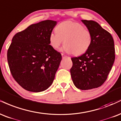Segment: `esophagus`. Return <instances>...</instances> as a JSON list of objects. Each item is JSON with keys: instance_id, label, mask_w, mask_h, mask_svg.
Wrapping results in <instances>:
<instances>
[{"instance_id": "obj_1", "label": "esophagus", "mask_w": 121, "mask_h": 121, "mask_svg": "<svg viewBox=\"0 0 121 121\" xmlns=\"http://www.w3.org/2000/svg\"><path fill=\"white\" fill-rule=\"evenodd\" d=\"M62 58H63V59H65V58H67V56L66 55H64L63 54H62Z\"/></svg>"}]
</instances>
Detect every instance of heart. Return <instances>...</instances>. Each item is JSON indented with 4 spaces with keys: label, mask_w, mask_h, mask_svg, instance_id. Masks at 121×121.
<instances>
[{
    "label": "heart",
    "mask_w": 121,
    "mask_h": 121,
    "mask_svg": "<svg viewBox=\"0 0 121 121\" xmlns=\"http://www.w3.org/2000/svg\"><path fill=\"white\" fill-rule=\"evenodd\" d=\"M50 45L57 49L63 43L62 50L67 53L78 56L88 50L92 42V35L88 30L79 22L66 21L56 26L55 32L50 34Z\"/></svg>",
    "instance_id": "obj_1"
}]
</instances>
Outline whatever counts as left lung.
I'll use <instances>...</instances> for the list:
<instances>
[{"label":"left lung","mask_w":121,"mask_h":121,"mask_svg":"<svg viewBox=\"0 0 121 121\" xmlns=\"http://www.w3.org/2000/svg\"><path fill=\"white\" fill-rule=\"evenodd\" d=\"M92 35L88 50L71 58V76L74 85L82 90L96 88L103 84L115 60L114 40L110 33L97 22L82 20Z\"/></svg>","instance_id":"left-lung-1"}]
</instances>
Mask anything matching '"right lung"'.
<instances>
[{
  "mask_svg": "<svg viewBox=\"0 0 121 121\" xmlns=\"http://www.w3.org/2000/svg\"><path fill=\"white\" fill-rule=\"evenodd\" d=\"M56 21H42L17 33L7 52L13 78L30 92H39L52 84L62 55L49 45V35Z\"/></svg>",
  "mask_w": 121,
  "mask_h": 121,
  "instance_id": "add662e5",
  "label": "right lung"
}]
</instances>
